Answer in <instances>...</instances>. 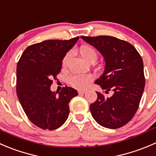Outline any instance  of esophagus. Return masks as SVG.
Returning a JSON list of instances; mask_svg holds the SVG:
<instances>
[{
  "mask_svg": "<svg viewBox=\"0 0 156 156\" xmlns=\"http://www.w3.org/2000/svg\"><path fill=\"white\" fill-rule=\"evenodd\" d=\"M85 91H83V90H80V91H78V93H79V95H83V94L85 93Z\"/></svg>",
  "mask_w": 156,
  "mask_h": 156,
  "instance_id": "34e87169",
  "label": "esophagus"
}]
</instances>
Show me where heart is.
I'll return each instance as SVG.
<instances>
[{
  "label": "heart",
  "mask_w": 156,
  "mask_h": 156,
  "mask_svg": "<svg viewBox=\"0 0 156 156\" xmlns=\"http://www.w3.org/2000/svg\"><path fill=\"white\" fill-rule=\"evenodd\" d=\"M80 53L82 57L89 62H94L98 58V54L95 49L89 45H83L80 47ZM68 57L69 54H67L63 59V64H65ZM92 80L93 76L91 74H76L70 76L68 81L73 87L79 89H85L89 86Z\"/></svg>",
  "instance_id": "obj_1"
}]
</instances>
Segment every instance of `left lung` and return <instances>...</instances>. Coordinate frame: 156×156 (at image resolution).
<instances>
[{"label": "left lung", "mask_w": 156, "mask_h": 156, "mask_svg": "<svg viewBox=\"0 0 156 156\" xmlns=\"http://www.w3.org/2000/svg\"><path fill=\"white\" fill-rule=\"evenodd\" d=\"M104 57L105 69L95 83L112 97L96 92V101L90 105L92 117L98 124L117 129L127 124L139 108L145 87L143 62L134 46L113 36H81Z\"/></svg>", "instance_id": "left-lung-1"}]
</instances>
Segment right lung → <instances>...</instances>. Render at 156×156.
I'll list each match as a JSON object with an SVG mask.
<instances>
[{
	"instance_id": "add662e5",
	"label": "right lung",
	"mask_w": 156,
	"mask_h": 156,
	"mask_svg": "<svg viewBox=\"0 0 156 156\" xmlns=\"http://www.w3.org/2000/svg\"><path fill=\"white\" fill-rule=\"evenodd\" d=\"M80 37L70 40H46L29 46L16 67V93L31 122L43 130H55L67 121L69 103L78 95L71 87L51 92L53 80L61 72L62 60Z\"/></svg>"
}]
</instances>
